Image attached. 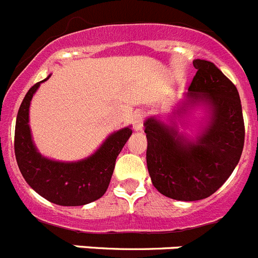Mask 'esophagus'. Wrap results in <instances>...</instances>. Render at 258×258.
I'll return each mask as SVG.
<instances>
[{"label": "esophagus", "mask_w": 258, "mask_h": 258, "mask_svg": "<svg viewBox=\"0 0 258 258\" xmlns=\"http://www.w3.org/2000/svg\"><path fill=\"white\" fill-rule=\"evenodd\" d=\"M134 129H136L137 132L142 131L143 129V124H144V115L143 114H137L136 117H134Z\"/></svg>", "instance_id": "esophagus-1"}]
</instances>
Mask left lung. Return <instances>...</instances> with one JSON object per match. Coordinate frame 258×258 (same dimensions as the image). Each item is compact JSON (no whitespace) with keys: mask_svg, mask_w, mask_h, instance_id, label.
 <instances>
[{"mask_svg":"<svg viewBox=\"0 0 258 258\" xmlns=\"http://www.w3.org/2000/svg\"><path fill=\"white\" fill-rule=\"evenodd\" d=\"M198 70L188 101L212 106V120L196 142H188L154 117L144 122L147 167L154 187L167 198L195 201L214 194L232 175L244 146V121L237 87L213 62L194 60Z\"/></svg>","mask_w":258,"mask_h":258,"instance_id":"1","label":"left lung"}]
</instances>
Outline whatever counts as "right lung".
I'll return each mask as SVG.
<instances>
[{
    "label": "right lung",
    "instance_id": "1",
    "mask_svg": "<svg viewBox=\"0 0 258 258\" xmlns=\"http://www.w3.org/2000/svg\"><path fill=\"white\" fill-rule=\"evenodd\" d=\"M39 85L28 91L16 117L14 147L21 175L31 188L54 204L80 207L92 203L106 192L116 157L133 132L124 127L111 134L96 153L83 161L66 163L44 158L34 146L29 127V106Z\"/></svg>",
    "mask_w": 258,
    "mask_h": 258
}]
</instances>
